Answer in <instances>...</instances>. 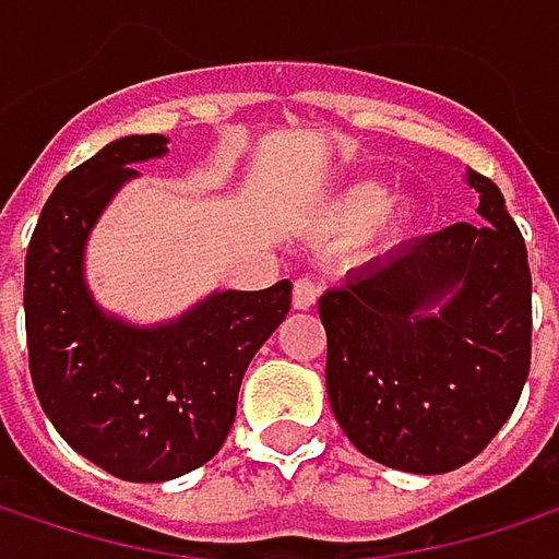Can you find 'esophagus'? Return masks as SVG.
I'll return each mask as SVG.
<instances>
[{"label": "esophagus", "mask_w": 559, "mask_h": 559, "mask_svg": "<svg viewBox=\"0 0 559 559\" xmlns=\"http://www.w3.org/2000/svg\"><path fill=\"white\" fill-rule=\"evenodd\" d=\"M322 294V281L312 275H300L294 281V310H310Z\"/></svg>", "instance_id": "obj_1"}]
</instances>
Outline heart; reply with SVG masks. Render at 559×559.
<instances>
[{
	"mask_svg": "<svg viewBox=\"0 0 559 559\" xmlns=\"http://www.w3.org/2000/svg\"><path fill=\"white\" fill-rule=\"evenodd\" d=\"M385 205V189L377 182H354L345 192H338L325 209H322V227L332 234H357L367 224H373ZM382 230L385 234H402L411 224V209L399 205L382 214Z\"/></svg>",
	"mask_w": 559,
	"mask_h": 559,
	"instance_id": "1",
	"label": "heart"
}]
</instances>
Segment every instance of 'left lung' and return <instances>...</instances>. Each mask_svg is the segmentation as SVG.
Instances as JSON below:
<instances>
[{
	"mask_svg": "<svg viewBox=\"0 0 559 559\" xmlns=\"http://www.w3.org/2000/svg\"><path fill=\"white\" fill-rule=\"evenodd\" d=\"M480 224H449L319 297L325 389L367 459L414 475L472 462L532 367V272L497 182L468 174Z\"/></svg>",
	"mask_w": 559,
	"mask_h": 559,
	"instance_id": "obj_1",
	"label": "left lung"
}]
</instances>
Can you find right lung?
Returning a JSON list of instances; mask_svg holds the SVG:
<instances>
[{
	"instance_id": "add662e5",
	"label": "right lung",
	"mask_w": 559,
	"mask_h": 559,
	"mask_svg": "<svg viewBox=\"0 0 559 559\" xmlns=\"http://www.w3.org/2000/svg\"><path fill=\"white\" fill-rule=\"evenodd\" d=\"M167 151L164 135L110 142L47 199L24 262L27 360L59 437L122 480H170L224 445L249 360L290 310V281L221 290L160 329H132L94 307L84 240L129 164Z\"/></svg>"
}]
</instances>
